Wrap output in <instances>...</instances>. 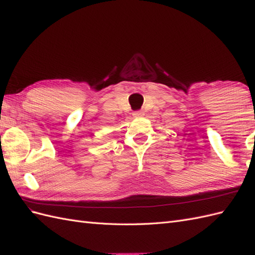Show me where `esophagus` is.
I'll return each instance as SVG.
<instances>
[{"instance_id":"obj_1","label":"esophagus","mask_w":255,"mask_h":255,"mask_svg":"<svg viewBox=\"0 0 255 255\" xmlns=\"http://www.w3.org/2000/svg\"><path fill=\"white\" fill-rule=\"evenodd\" d=\"M143 115H144V113L141 112V111H138V112H133V113H132V116H133L134 118L141 117V116H143Z\"/></svg>"}]
</instances>
